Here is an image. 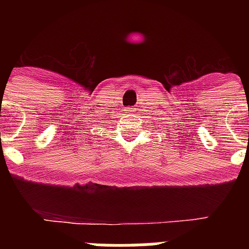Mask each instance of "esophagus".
<instances>
[{"instance_id":"34e87169","label":"esophagus","mask_w":249,"mask_h":249,"mask_svg":"<svg viewBox=\"0 0 249 249\" xmlns=\"http://www.w3.org/2000/svg\"><path fill=\"white\" fill-rule=\"evenodd\" d=\"M136 109L137 108H133V107H127V108H124V111H126V113H133V112H136Z\"/></svg>"}]
</instances>
